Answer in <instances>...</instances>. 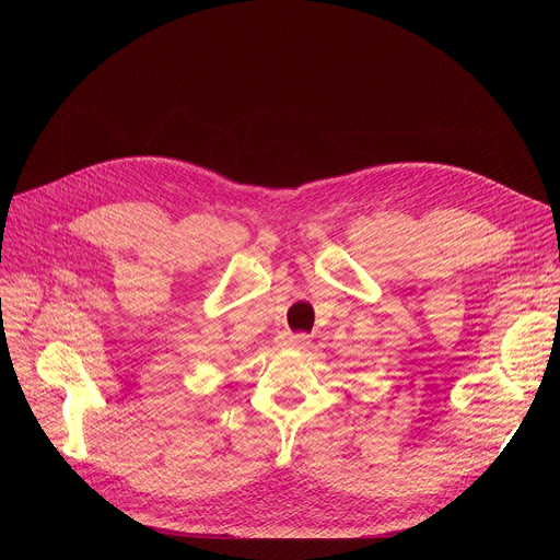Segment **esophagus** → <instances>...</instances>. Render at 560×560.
I'll use <instances>...</instances> for the list:
<instances>
[{
    "instance_id": "1",
    "label": "esophagus",
    "mask_w": 560,
    "mask_h": 560,
    "mask_svg": "<svg viewBox=\"0 0 560 560\" xmlns=\"http://www.w3.org/2000/svg\"><path fill=\"white\" fill-rule=\"evenodd\" d=\"M285 343H288V346H292V348H296V350H305V348H310V337H307L305 332L290 335V337L285 339Z\"/></svg>"
}]
</instances>
